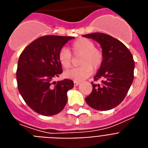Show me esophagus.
Returning <instances> with one entry per match:
<instances>
[{
	"label": "esophagus",
	"instance_id": "obj_1",
	"mask_svg": "<svg viewBox=\"0 0 148 148\" xmlns=\"http://www.w3.org/2000/svg\"><path fill=\"white\" fill-rule=\"evenodd\" d=\"M80 84V82H77V81H74V86H77Z\"/></svg>",
	"mask_w": 148,
	"mask_h": 148
}]
</instances>
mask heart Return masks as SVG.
Returning a JSON list of instances; mask_svg holds the SVG:
<instances>
[{
  "mask_svg": "<svg viewBox=\"0 0 148 148\" xmlns=\"http://www.w3.org/2000/svg\"><path fill=\"white\" fill-rule=\"evenodd\" d=\"M75 57H80L79 68H73L64 72V76L68 79L80 82L89 77L92 73V69L97 70L103 62V53L95 47V43L87 38H79L72 43L71 46ZM58 60L61 66L68 69L71 66L73 57L66 48H62L58 53Z\"/></svg>",
  "mask_w": 148,
  "mask_h": 148,
  "instance_id": "heart-1",
  "label": "heart"
}]
</instances>
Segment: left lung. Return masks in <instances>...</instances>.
<instances>
[{
	"label": "left lung",
	"instance_id": "1",
	"mask_svg": "<svg viewBox=\"0 0 148 148\" xmlns=\"http://www.w3.org/2000/svg\"><path fill=\"white\" fill-rule=\"evenodd\" d=\"M100 44L103 62L94 80L101 79V84H92L91 94L86 98L88 105L98 110L116 108L126 97L134 79L135 62L122 42L103 33L84 34Z\"/></svg>",
	"mask_w": 148,
	"mask_h": 148
}]
</instances>
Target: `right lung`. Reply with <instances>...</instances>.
<instances>
[{
	"label": "right lung",
	"mask_w": 148,
	"mask_h": 148,
	"mask_svg": "<svg viewBox=\"0 0 148 148\" xmlns=\"http://www.w3.org/2000/svg\"><path fill=\"white\" fill-rule=\"evenodd\" d=\"M74 37L47 35L31 43L18 61L16 80L22 99L32 110L44 116H53L63 110L67 92L74 82L64 79L53 82L62 73L58 53Z\"/></svg>",
	"instance_id": "obj_1"
}]
</instances>
